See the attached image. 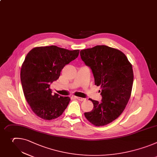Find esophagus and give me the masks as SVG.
Instances as JSON below:
<instances>
[{"label":"esophagus","instance_id":"1","mask_svg":"<svg viewBox=\"0 0 157 157\" xmlns=\"http://www.w3.org/2000/svg\"><path fill=\"white\" fill-rule=\"evenodd\" d=\"M75 98L80 100V101H84L85 99L83 98H81V97H75Z\"/></svg>","mask_w":157,"mask_h":157}]
</instances>
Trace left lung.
Listing matches in <instances>:
<instances>
[{"instance_id":"obj_1","label":"left lung","mask_w":157,"mask_h":157,"mask_svg":"<svg viewBox=\"0 0 157 157\" xmlns=\"http://www.w3.org/2000/svg\"><path fill=\"white\" fill-rule=\"evenodd\" d=\"M80 57L101 88L100 102L90 99L93 109L85 116L96 126L117 119L126 108L131 94L134 74L131 64L121 51L98 45L80 51Z\"/></svg>"}]
</instances>
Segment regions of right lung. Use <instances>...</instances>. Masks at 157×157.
<instances>
[{"label":"right lung","instance_id":"add662e5","mask_svg":"<svg viewBox=\"0 0 157 157\" xmlns=\"http://www.w3.org/2000/svg\"><path fill=\"white\" fill-rule=\"evenodd\" d=\"M79 51L50 46L35 48L26 55L20 72L21 83L26 101L40 117L56 119L67 107L70 98L57 93L52 95L50 85L59 78L64 67L78 57Z\"/></svg>","mask_w":157,"mask_h":157}]
</instances>
